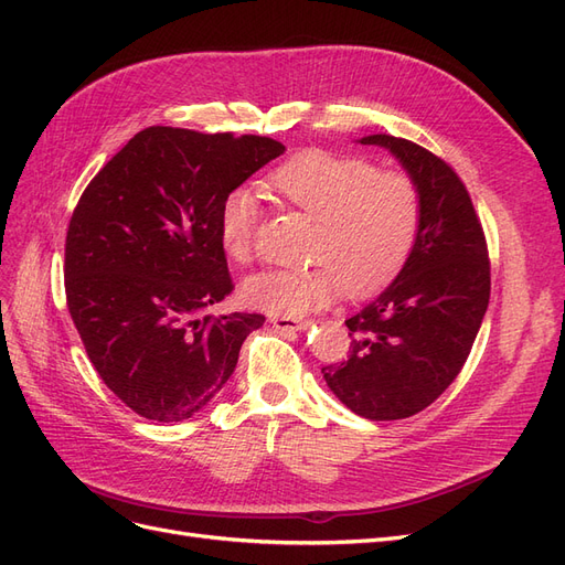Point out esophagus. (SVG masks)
<instances>
[{
  "label": "esophagus",
  "instance_id": "1",
  "mask_svg": "<svg viewBox=\"0 0 565 565\" xmlns=\"http://www.w3.org/2000/svg\"><path fill=\"white\" fill-rule=\"evenodd\" d=\"M270 324L276 330H303L306 324H309V320L303 318H295V316H270Z\"/></svg>",
  "mask_w": 565,
  "mask_h": 565
}]
</instances>
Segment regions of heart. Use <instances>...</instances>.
Masks as SVG:
<instances>
[{
    "label": "heart",
    "instance_id": "obj_1",
    "mask_svg": "<svg viewBox=\"0 0 565 565\" xmlns=\"http://www.w3.org/2000/svg\"><path fill=\"white\" fill-rule=\"evenodd\" d=\"M278 202L318 218L309 268H270L247 278L243 299L273 316H303L332 303L347 289L367 297L398 276L415 252L424 202L417 181L372 160L328 150L287 158L264 181ZM262 207L247 188H233L218 204V241L233 264H249Z\"/></svg>",
    "mask_w": 565,
    "mask_h": 565
}]
</instances>
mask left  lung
<instances>
[{"label": "left lung", "mask_w": 565, "mask_h": 565, "mask_svg": "<svg viewBox=\"0 0 565 565\" xmlns=\"http://www.w3.org/2000/svg\"><path fill=\"white\" fill-rule=\"evenodd\" d=\"M422 191L413 256L384 292L347 320L349 361L322 377L355 415L405 419L429 407L465 367L490 301V259L481 221L455 169L407 139L372 134Z\"/></svg>", "instance_id": "1"}]
</instances>
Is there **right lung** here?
Instances as JSON below:
<instances>
[{
    "label": "right lung",
    "instance_id": "1",
    "mask_svg": "<svg viewBox=\"0 0 565 565\" xmlns=\"http://www.w3.org/2000/svg\"><path fill=\"white\" fill-rule=\"evenodd\" d=\"M268 136L148 127L84 188L65 237L67 311L100 380L152 422L193 417L228 382L262 313L233 292L218 204L282 156Z\"/></svg>",
    "mask_w": 565,
    "mask_h": 565
}]
</instances>
